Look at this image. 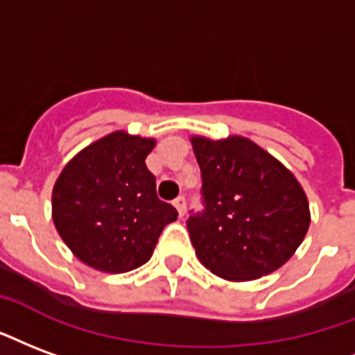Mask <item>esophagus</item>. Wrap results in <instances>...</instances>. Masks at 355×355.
<instances>
[{
	"label": "esophagus",
	"instance_id": "34e87169",
	"mask_svg": "<svg viewBox=\"0 0 355 355\" xmlns=\"http://www.w3.org/2000/svg\"><path fill=\"white\" fill-rule=\"evenodd\" d=\"M173 205L177 207L178 214H180V216H184V212H186V198H184V196H178V198L173 201Z\"/></svg>",
	"mask_w": 355,
	"mask_h": 355
}]
</instances>
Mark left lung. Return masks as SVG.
Returning <instances> with one entry per match:
<instances>
[{"label": "left lung", "instance_id": "left-lung-1", "mask_svg": "<svg viewBox=\"0 0 355 355\" xmlns=\"http://www.w3.org/2000/svg\"><path fill=\"white\" fill-rule=\"evenodd\" d=\"M203 211L186 220L199 261L227 280L277 271L303 243L311 214L284 165L244 137L191 139Z\"/></svg>", "mask_w": 355, "mask_h": 355}]
</instances>
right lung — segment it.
Wrapping results in <instances>:
<instances>
[{"mask_svg": "<svg viewBox=\"0 0 355 355\" xmlns=\"http://www.w3.org/2000/svg\"><path fill=\"white\" fill-rule=\"evenodd\" d=\"M152 139L116 131L86 146L65 165L52 191V218L80 261L105 272H128L150 259L167 224L178 216L157 198L144 159Z\"/></svg>", "mask_w": 355, "mask_h": 355, "instance_id": "right-lung-1", "label": "right lung"}]
</instances>
